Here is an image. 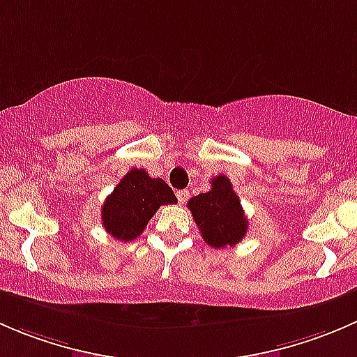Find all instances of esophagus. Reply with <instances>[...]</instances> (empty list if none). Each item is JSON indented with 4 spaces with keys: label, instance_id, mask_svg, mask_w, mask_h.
<instances>
[{
    "label": "esophagus",
    "instance_id": "1",
    "mask_svg": "<svg viewBox=\"0 0 357 357\" xmlns=\"http://www.w3.org/2000/svg\"><path fill=\"white\" fill-rule=\"evenodd\" d=\"M176 197H178L179 204H185L188 200V192L186 190H179V192H176Z\"/></svg>",
    "mask_w": 357,
    "mask_h": 357
}]
</instances>
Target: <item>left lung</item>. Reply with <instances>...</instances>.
Masks as SVG:
<instances>
[{"label":"left lung","mask_w":357,"mask_h":357,"mask_svg":"<svg viewBox=\"0 0 357 357\" xmlns=\"http://www.w3.org/2000/svg\"><path fill=\"white\" fill-rule=\"evenodd\" d=\"M202 238L214 248L236 245L245 236L248 221L240 204L238 195L226 176L212 178L207 193L193 197L188 202Z\"/></svg>","instance_id":"1"}]
</instances>
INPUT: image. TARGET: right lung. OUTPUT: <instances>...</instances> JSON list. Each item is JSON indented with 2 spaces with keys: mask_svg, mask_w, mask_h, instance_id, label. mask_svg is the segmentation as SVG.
Returning <instances> with one entry per match:
<instances>
[{
  "mask_svg": "<svg viewBox=\"0 0 357 357\" xmlns=\"http://www.w3.org/2000/svg\"><path fill=\"white\" fill-rule=\"evenodd\" d=\"M174 192L162 178H150L145 169H131L102 207L107 233L121 242L138 238L160 205L176 204Z\"/></svg>",
  "mask_w": 357,
  "mask_h": 357,
  "instance_id": "add662e5",
  "label": "right lung"
}]
</instances>
